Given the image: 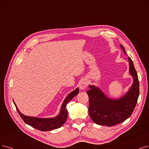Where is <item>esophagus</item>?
<instances>
[{
	"instance_id": "34e87169",
	"label": "esophagus",
	"mask_w": 149,
	"mask_h": 149,
	"mask_svg": "<svg viewBox=\"0 0 149 149\" xmlns=\"http://www.w3.org/2000/svg\"><path fill=\"white\" fill-rule=\"evenodd\" d=\"M88 84V83L87 80H86V79L81 80L79 83V87H80V90H85Z\"/></svg>"
}]
</instances>
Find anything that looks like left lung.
Masks as SVG:
<instances>
[{"mask_svg": "<svg viewBox=\"0 0 149 149\" xmlns=\"http://www.w3.org/2000/svg\"><path fill=\"white\" fill-rule=\"evenodd\" d=\"M120 47L126 54L124 47ZM128 60L133 83L123 96L112 100L104 95L100 88L92 85L89 86L90 90L86 91L89 97L90 116L99 125L111 126L123 122L134 111L139 95V84L133 61L130 57Z\"/></svg>", "mask_w": 149, "mask_h": 149, "instance_id": "1", "label": "left lung"}]
</instances>
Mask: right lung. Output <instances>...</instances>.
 <instances>
[{"instance_id":"right-lung-1","label":"right lung","mask_w":149,"mask_h":149,"mask_svg":"<svg viewBox=\"0 0 149 149\" xmlns=\"http://www.w3.org/2000/svg\"><path fill=\"white\" fill-rule=\"evenodd\" d=\"M79 92V88L72 91L70 94L65 97L64 100L61 108L60 113L58 116L54 118H37L33 117H29L26 115L21 113L16 107V105L14 102L16 110L20 115L21 118L23 120L24 122L34 128H36L38 130L42 131H52L53 130H55L59 128L64 124L65 122L66 119L68 118V111L66 109V106L68 102L77 95H78Z\"/></svg>"}]
</instances>
